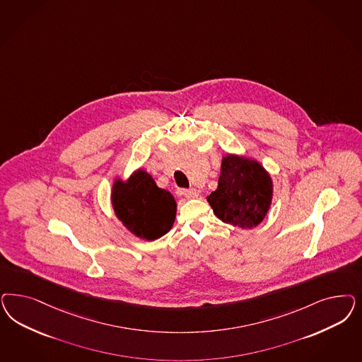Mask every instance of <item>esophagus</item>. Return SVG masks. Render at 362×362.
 Returning <instances> with one entry per match:
<instances>
[{"label":"esophagus","mask_w":362,"mask_h":362,"mask_svg":"<svg viewBox=\"0 0 362 362\" xmlns=\"http://www.w3.org/2000/svg\"><path fill=\"white\" fill-rule=\"evenodd\" d=\"M182 194L187 197V199H196L199 197V192L196 189H184L182 190Z\"/></svg>","instance_id":"34e87169"}]
</instances>
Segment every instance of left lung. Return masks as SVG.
<instances>
[{
    "label": "left lung",
    "mask_w": 362,
    "mask_h": 362,
    "mask_svg": "<svg viewBox=\"0 0 362 362\" xmlns=\"http://www.w3.org/2000/svg\"><path fill=\"white\" fill-rule=\"evenodd\" d=\"M272 194V180L259 163L228 156L222 160L218 187L208 196V202L222 221L252 229L267 216Z\"/></svg>",
    "instance_id": "left-lung-1"
}]
</instances>
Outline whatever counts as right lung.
Instances as JSON below:
<instances>
[{
  "label": "right lung",
  "instance_id": "1",
  "mask_svg": "<svg viewBox=\"0 0 362 362\" xmlns=\"http://www.w3.org/2000/svg\"><path fill=\"white\" fill-rule=\"evenodd\" d=\"M112 202L117 217L140 238L157 240L168 233L175 222V197L157 187L152 177L142 170L125 184H115Z\"/></svg>",
  "mask_w": 362,
  "mask_h": 362
}]
</instances>
